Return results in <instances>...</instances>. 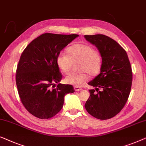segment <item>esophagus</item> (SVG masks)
I'll return each instance as SVG.
<instances>
[{"instance_id": "obj_1", "label": "esophagus", "mask_w": 146, "mask_h": 146, "mask_svg": "<svg viewBox=\"0 0 146 146\" xmlns=\"http://www.w3.org/2000/svg\"><path fill=\"white\" fill-rule=\"evenodd\" d=\"M74 89H75V91H81L82 88L81 87H78V86H75V87H74Z\"/></svg>"}]
</instances>
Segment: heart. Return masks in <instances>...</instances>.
I'll use <instances>...</instances> for the list:
<instances>
[{"label":"heart","mask_w":146,"mask_h":146,"mask_svg":"<svg viewBox=\"0 0 146 146\" xmlns=\"http://www.w3.org/2000/svg\"><path fill=\"white\" fill-rule=\"evenodd\" d=\"M68 53L61 52L57 56V64L61 71L67 73L73 62L79 61V73L69 74L65 78L67 84L79 86L89 79V74L95 76L100 73L102 65L101 55L93 46L87 44H76L67 50Z\"/></svg>","instance_id":"heart-1"}]
</instances>
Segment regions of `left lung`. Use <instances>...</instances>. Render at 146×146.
Listing matches in <instances>:
<instances>
[{
  "label": "left lung",
  "mask_w": 146,
  "mask_h": 146,
  "mask_svg": "<svg viewBox=\"0 0 146 146\" xmlns=\"http://www.w3.org/2000/svg\"><path fill=\"white\" fill-rule=\"evenodd\" d=\"M85 38L98 48L102 58L99 75L88 83L96 89L89 90L91 95L85 106L94 118L107 120L118 114L128 100L132 67L126 51L113 39L102 34L85 35Z\"/></svg>",
  "instance_id": "left-lung-1"
}]
</instances>
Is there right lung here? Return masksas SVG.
Returning a JSON list of instances; mask_svg holds the SVG:
<instances>
[{
    "label": "right lung",
    "mask_w": 146,
    "mask_h": 146,
    "mask_svg": "<svg viewBox=\"0 0 146 146\" xmlns=\"http://www.w3.org/2000/svg\"><path fill=\"white\" fill-rule=\"evenodd\" d=\"M78 36L45 33L32 41L22 52L16 69V83L22 104L33 116L52 118L62 108L65 94L75 92L71 85L59 83L62 74L57 56ZM55 83H58L56 88Z\"/></svg>",
    "instance_id": "right-lung-1"
}]
</instances>
